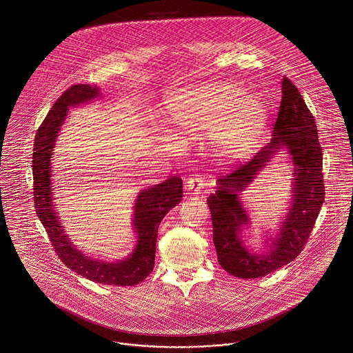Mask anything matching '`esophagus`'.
<instances>
[{
    "instance_id": "34e87169",
    "label": "esophagus",
    "mask_w": 353,
    "mask_h": 353,
    "mask_svg": "<svg viewBox=\"0 0 353 353\" xmlns=\"http://www.w3.org/2000/svg\"><path fill=\"white\" fill-rule=\"evenodd\" d=\"M186 192L192 195H199L203 192H210V186L208 181H205L202 176L195 175L186 182Z\"/></svg>"
}]
</instances>
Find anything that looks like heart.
<instances>
[{"instance_id":"heart-1","label":"heart","mask_w":353,"mask_h":353,"mask_svg":"<svg viewBox=\"0 0 353 353\" xmlns=\"http://www.w3.org/2000/svg\"><path fill=\"white\" fill-rule=\"evenodd\" d=\"M170 124L188 140L208 134L216 161L234 164L247 159L267 127V108L240 83L217 82L176 89L164 99Z\"/></svg>"}]
</instances>
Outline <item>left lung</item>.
Listing matches in <instances>:
<instances>
[{
  "label": "left lung",
  "instance_id": "8db88e82",
  "mask_svg": "<svg viewBox=\"0 0 353 353\" xmlns=\"http://www.w3.org/2000/svg\"><path fill=\"white\" fill-rule=\"evenodd\" d=\"M290 155L293 189L288 213L275 236L266 235L263 252H252L242 240L251 224L241 192L279 152ZM322 151L314 117L289 78L282 81V101L272 139L254 159L217 179L208 198L213 221V243L220 265L241 279H256L289 264L303 250L325 198Z\"/></svg>",
  "mask_w": 353,
  "mask_h": 353
}]
</instances>
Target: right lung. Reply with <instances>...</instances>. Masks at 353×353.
<instances>
[{"label":"right lung","instance_id":"obj_1","mask_svg":"<svg viewBox=\"0 0 353 353\" xmlns=\"http://www.w3.org/2000/svg\"><path fill=\"white\" fill-rule=\"evenodd\" d=\"M99 96V88L97 86H71L57 99L37 129L32 154L34 209L48 233L55 252L68 268L97 283L134 286L143 282L154 270L158 229L164 216L182 199V179L172 176L139 192L132 219L137 240L128 257L117 261L99 260L85 255L71 243L55 210L51 161L59 132L68 114V108L90 102Z\"/></svg>","mask_w":353,"mask_h":353}]
</instances>
